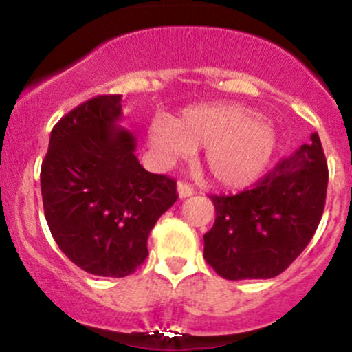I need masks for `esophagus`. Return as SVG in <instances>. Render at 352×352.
<instances>
[{
    "label": "esophagus",
    "instance_id": "obj_1",
    "mask_svg": "<svg viewBox=\"0 0 352 352\" xmlns=\"http://www.w3.org/2000/svg\"><path fill=\"white\" fill-rule=\"evenodd\" d=\"M177 192H179L180 199H187V197H192L193 193H195V190H193L192 185L185 184V182H179V185H177Z\"/></svg>",
    "mask_w": 352,
    "mask_h": 352
}]
</instances>
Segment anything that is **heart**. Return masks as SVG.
I'll use <instances>...</instances> for the list:
<instances>
[{"mask_svg": "<svg viewBox=\"0 0 352 352\" xmlns=\"http://www.w3.org/2000/svg\"><path fill=\"white\" fill-rule=\"evenodd\" d=\"M148 145L164 164L187 159L205 147L204 167L217 185L243 188L263 175L278 135L273 125L241 104H204L187 107L172 120H155Z\"/></svg>", "mask_w": 352, "mask_h": 352, "instance_id": "b5f03b06", "label": "heart"}]
</instances>
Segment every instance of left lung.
<instances>
[{
	"label": "left lung",
	"instance_id": "obj_1",
	"mask_svg": "<svg viewBox=\"0 0 352 352\" xmlns=\"http://www.w3.org/2000/svg\"><path fill=\"white\" fill-rule=\"evenodd\" d=\"M328 165L314 132L309 144L276 164L252 190L210 195L215 223L204 235V258L227 280H265L300 256L321 221Z\"/></svg>",
	"mask_w": 352,
	"mask_h": 352
}]
</instances>
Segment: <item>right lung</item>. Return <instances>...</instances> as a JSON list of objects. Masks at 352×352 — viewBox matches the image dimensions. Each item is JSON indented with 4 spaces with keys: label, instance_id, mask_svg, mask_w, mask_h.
<instances>
[{
    "label": "right lung",
    "instance_id": "add662e5",
    "mask_svg": "<svg viewBox=\"0 0 352 352\" xmlns=\"http://www.w3.org/2000/svg\"><path fill=\"white\" fill-rule=\"evenodd\" d=\"M122 96H98L51 131L41 193L51 235L74 265L122 278L147 258L153 225L175 204L177 184L147 172L120 125Z\"/></svg>",
    "mask_w": 352,
    "mask_h": 352
}]
</instances>
